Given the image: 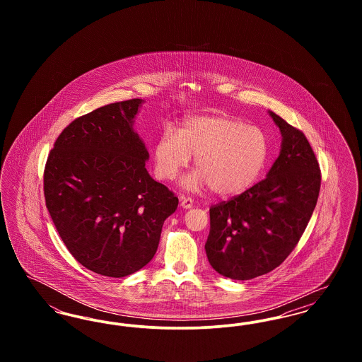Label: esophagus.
I'll list each match as a JSON object with an SVG mask.
<instances>
[{
  "label": "esophagus",
  "mask_w": 362,
  "mask_h": 362,
  "mask_svg": "<svg viewBox=\"0 0 362 362\" xmlns=\"http://www.w3.org/2000/svg\"><path fill=\"white\" fill-rule=\"evenodd\" d=\"M192 204H194V201H192L191 198L182 197V199H180V206L183 207V209H191Z\"/></svg>",
  "instance_id": "esophagus-1"
}]
</instances>
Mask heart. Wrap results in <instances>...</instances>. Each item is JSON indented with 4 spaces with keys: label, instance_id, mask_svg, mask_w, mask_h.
<instances>
[{
    "label": "heart",
    "instance_id": "b5f03b06",
    "mask_svg": "<svg viewBox=\"0 0 362 362\" xmlns=\"http://www.w3.org/2000/svg\"><path fill=\"white\" fill-rule=\"evenodd\" d=\"M195 156L197 171L183 180L186 189L210 186L223 197L240 194L262 173L269 141L255 126L224 115H202L183 123L179 133L165 130L153 146L156 176L173 180Z\"/></svg>",
    "mask_w": 362,
    "mask_h": 362
}]
</instances>
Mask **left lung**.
Listing matches in <instances>:
<instances>
[{
	"instance_id": "left-lung-1",
	"label": "left lung",
	"mask_w": 362,
	"mask_h": 362,
	"mask_svg": "<svg viewBox=\"0 0 362 362\" xmlns=\"http://www.w3.org/2000/svg\"><path fill=\"white\" fill-rule=\"evenodd\" d=\"M282 142L273 167L251 189L210 207L205 250L211 267L238 281L270 273L303 236L320 191V168L303 132L273 111Z\"/></svg>"
}]
</instances>
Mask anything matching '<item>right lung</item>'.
I'll return each mask as SVG.
<instances>
[{
    "label": "right lung",
    "instance_id": "obj_1",
    "mask_svg": "<svg viewBox=\"0 0 362 362\" xmlns=\"http://www.w3.org/2000/svg\"><path fill=\"white\" fill-rule=\"evenodd\" d=\"M142 99L100 107L70 123L47 157L46 206L74 259L100 276H130L155 257L177 198L145 168L134 132Z\"/></svg>",
    "mask_w": 362,
    "mask_h": 362
}]
</instances>
